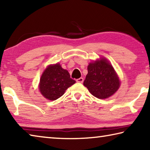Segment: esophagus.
<instances>
[{"mask_svg": "<svg viewBox=\"0 0 150 150\" xmlns=\"http://www.w3.org/2000/svg\"><path fill=\"white\" fill-rule=\"evenodd\" d=\"M76 81H77V83H82L83 82V77L79 78V79H76Z\"/></svg>", "mask_w": 150, "mask_h": 150, "instance_id": "esophagus-1", "label": "esophagus"}]
</instances>
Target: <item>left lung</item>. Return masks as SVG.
Listing matches in <instances>:
<instances>
[{
  "label": "left lung",
  "mask_w": 150,
  "mask_h": 150,
  "mask_svg": "<svg viewBox=\"0 0 150 150\" xmlns=\"http://www.w3.org/2000/svg\"><path fill=\"white\" fill-rule=\"evenodd\" d=\"M83 85L95 97L105 99L113 95L120 87V81L108 61L104 57L91 62Z\"/></svg>",
  "instance_id": "left-lung-1"
}]
</instances>
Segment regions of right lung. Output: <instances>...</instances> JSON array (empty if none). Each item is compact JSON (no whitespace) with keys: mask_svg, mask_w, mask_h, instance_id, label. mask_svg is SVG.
I'll use <instances>...</instances> for the list:
<instances>
[{"mask_svg":"<svg viewBox=\"0 0 150 150\" xmlns=\"http://www.w3.org/2000/svg\"><path fill=\"white\" fill-rule=\"evenodd\" d=\"M75 83L69 72L59 63L50 65L43 72L40 80L39 89L42 95L50 100L61 97L65 91Z\"/></svg>","mask_w":150,"mask_h":150,"instance_id":"obj_1","label":"right lung"}]
</instances>
